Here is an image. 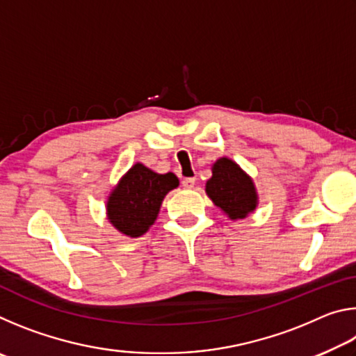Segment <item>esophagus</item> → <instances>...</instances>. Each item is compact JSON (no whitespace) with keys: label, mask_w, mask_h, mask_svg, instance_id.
Wrapping results in <instances>:
<instances>
[{"label":"esophagus","mask_w":356,"mask_h":356,"mask_svg":"<svg viewBox=\"0 0 356 356\" xmlns=\"http://www.w3.org/2000/svg\"><path fill=\"white\" fill-rule=\"evenodd\" d=\"M182 186L185 190H190V188H193V186H195V179L193 177H186V179H184L182 180Z\"/></svg>","instance_id":"34e87169"}]
</instances>
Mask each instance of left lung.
Wrapping results in <instances>:
<instances>
[{"label": "left lung", "instance_id": "8db88e82", "mask_svg": "<svg viewBox=\"0 0 356 356\" xmlns=\"http://www.w3.org/2000/svg\"><path fill=\"white\" fill-rule=\"evenodd\" d=\"M206 193L231 220H242L257 207V191L252 179L236 161L226 156L213 163Z\"/></svg>", "mask_w": 356, "mask_h": 356}]
</instances>
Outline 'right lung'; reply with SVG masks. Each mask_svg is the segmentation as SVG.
Wrapping results in <instances>:
<instances>
[{
	"label": "right lung",
	"mask_w": 356,
	"mask_h": 356,
	"mask_svg": "<svg viewBox=\"0 0 356 356\" xmlns=\"http://www.w3.org/2000/svg\"><path fill=\"white\" fill-rule=\"evenodd\" d=\"M177 186L179 179L172 172L159 174L136 163L108 196V220L124 236L140 237L155 222L168 191Z\"/></svg>",
	"instance_id": "right-lung-1"
}]
</instances>
